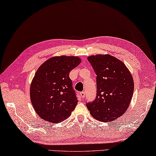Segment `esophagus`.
<instances>
[{
	"label": "esophagus",
	"mask_w": 156,
	"mask_h": 156,
	"mask_svg": "<svg viewBox=\"0 0 156 156\" xmlns=\"http://www.w3.org/2000/svg\"><path fill=\"white\" fill-rule=\"evenodd\" d=\"M80 95H81V98H85V95H86L85 92H81V93H80Z\"/></svg>",
	"instance_id": "esophagus-1"
}]
</instances>
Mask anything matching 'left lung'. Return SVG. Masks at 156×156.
Returning <instances> with one entry per match:
<instances>
[{"label": "left lung", "instance_id": "left-lung-1", "mask_svg": "<svg viewBox=\"0 0 156 156\" xmlns=\"http://www.w3.org/2000/svg\"><path fill=\"white\" fill-rule=\"evenodd\" d=\"M88 60L97 75V95L86 106L99 121L115 120L125 113L131 102L133 76L124 63L111 55L90 56Z\"/></svg>", "mask_w": 156, "mask_h": 156}]
</instances>
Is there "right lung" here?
<instances>
[{
    "label": "right lung",
    "instance_id": "add662e5",
    "mask_svg": "<svg viewBox=\"0 0 156 156\" xmlns=\"http://www.w3.org/2000/svg\"><path fill=\"white\" fill-rule=\"evenodd\" d=\"M77 57H55L38 69L30 86V98L41 118L58 123L67 119L77 104L69 74L80 65Z\"/></svg>",
    "mask_w": 156,
    "mask_h": 156
}]
</instances>
